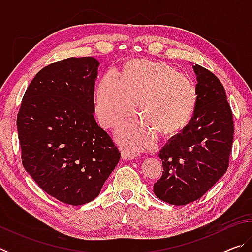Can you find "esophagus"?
Segmentation results:
<instances>
[{
  "instance_id": "1",
  "label": "esophagus",
  "mask_w": 252,
  "mask_h": 252,
  "mask_svg": "<svg viewBox=\"0 0 252 252\" xmlns=\"http://www.w3.org/2000/svg\"><path fill=\"white\" fill-rule=\"evenodd\" d=\"M121 157H122V159L132 160L136 157V153L134 151L129 150V149H126V148H122L121 149Z\"/></svg>"
}]
</instances>
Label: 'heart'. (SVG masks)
<instances>
[{"instance_id": "b5f03b06", "label": "heart", "mask_w": 252, "mask_h": 252, "mask_svg": "<svg viewBox=\"0 0 252 252\" xmlns=\"http://www.w3.org/2000/svg\"><path fill=\"white\" fill-rule=\"evenodd\" d=\"M142 119L127 122L118 132L119 141L144 149L156 136L170 138L188 126L198 103L195 84L177 69L161 61L132 59L120 75L109 71L97 84L95 112L104 127L120 126L134 113Z\"/></svg>"}]
</instances>
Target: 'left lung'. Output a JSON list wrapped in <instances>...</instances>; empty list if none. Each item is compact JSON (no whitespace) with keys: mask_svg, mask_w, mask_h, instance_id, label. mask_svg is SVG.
I'll use <instances>...</instances> for the list:
<instances>
[{"mask_svg":"<svg viewBox=\"0 0 252 252\" xmlns=\"http://www.w3.org/2000/svg\"><path fill=\"white\" fill-rule=\"evenodd\" d=\"M198 103L191 121L159 151L162 177L153 192L174 206L193 202L219 180L229 167L233 141L232 111L223 85L204 67L193 65Z\"/></svg>","mask_w":252,"mask_h":252,"instance_id":"obj_1","label":"left lung"}]
</instances>
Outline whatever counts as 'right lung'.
<instances>
[{"label": "right lung", "mask_w": 252, "mask_h": 252, "mask_svg": "<svg viewBox=\"0 0 252 252\" xmlns=\"http://www.w3.org/2000/svg\"><path fill=\"white\" fill-rule=\"evenodd\" d=\"M99 65L84 57L43 67L16 119L23 167L42 190L71 206L95 199L121 156L93 116Z\"/></svg>", "instance_id": "obj_1"}]
</instances>
